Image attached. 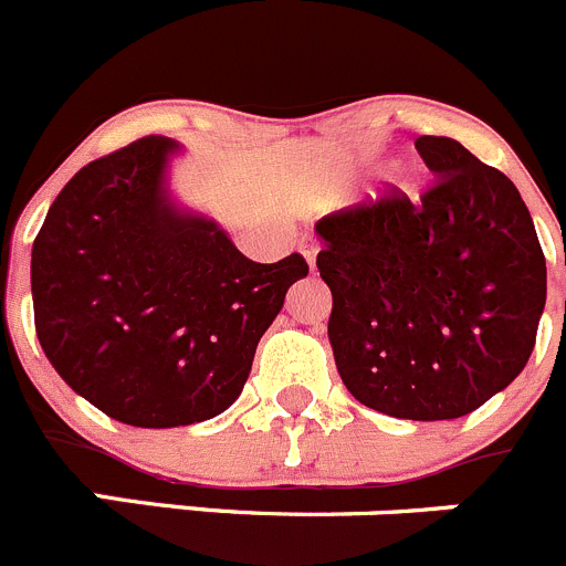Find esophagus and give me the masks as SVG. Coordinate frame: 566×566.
I'll use <instances>...</instances> for the list:
<instances>
[{"mask_svg": "<svg viewBox=\"0 0 566 566\" xmlns=\"http://www.w3.org/2000/svg\"><path fill=\"white\" fill-rule=\"evenodd\" d=\"M298 251L304 253V259H307V265L315 268V253H318V242L307 240V237H304V240L298 242Z\"/></svg>", "mask_w": 566, "mask_h": 566, "instance_id": "esophagus-1", "label": "esophagus"}]
</instances>
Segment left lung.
I'll return each instance as SVG.
<instances>
[{
    "mask_svg": "<svg viewBox=\"0 0 566 566\" xmlns=\"http://www.w3.org/2000/svg\"><path fill=\"white\" fill-rule=\"evenodd\" d=\"M416 150L436 181L416 200L388 187L321 220L315 265L357 402L396 419H461L525 368L545 253L509 176L447 136H419Z\"/></svg>",
    "mask_w": 566,
    "mask_h": 566,
    "instance_id": "8db88e82",
    "label": "left lung"
}]
</instances>
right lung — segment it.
Returning a JSON list of instances; mask_svg holds the SVG:
<instances>
[{
	"label": "right lung",
	"mask_w": 566,
	"mask_h": 566,
	"mask_svg": "<svg viewBox=\"0 0 566 566\" xmlns=\"http://www.w3.org/2000/svg\"><path fill=\"white\" fill-rule=\"evenodd\" d=\"M178 145L145 136L61 189L33 242L35 335L63 382L130 427L223 413L251 374L301 253L262 265L164 189Z\"/></svg>",
	"instance_id": "1"
}]
</instances>
